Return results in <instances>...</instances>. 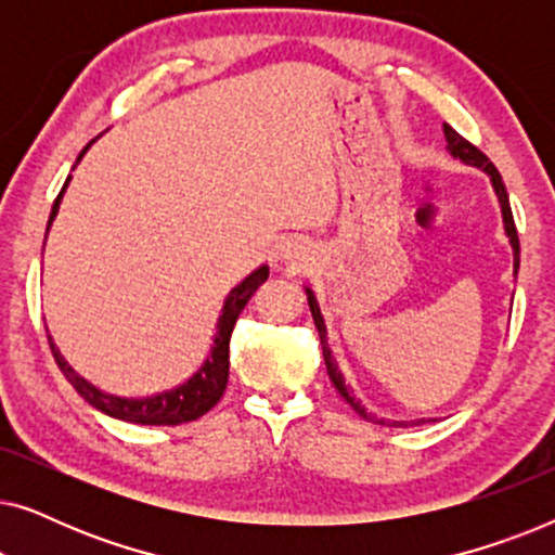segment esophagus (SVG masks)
Masks as SVG:
<instances>
[{
	"instance_id": "1",
	"label": "esophagus",
	"mask_w": 555,
	"mask_h": 555,
	"mask_svg": "<svg viewBox=\"0 0 555 555\" xmlns=\"http://www.w3.org/2000/svg\"><path fill=\"white\" fill-rule=\"evenodd\" d=\"M283 260L291 264L293 270H306L308 264H310V260H313V257H310V247L306 245V242L291 240L283 247Z\"/></svg>"
}]
</instances>
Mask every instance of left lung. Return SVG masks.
Instances as JSON below:
<instances>
[{
    "mask_svg": "<svg viewBox=\"0 0 555 555\" xmlns=\"http://www.w3.org/2000/svg\"><path fill=\"white\" fill-rule=\"evenodd\" d=\"M444 139H447V151H450L452 158H460L462 164L467 166H475V169H482L485 173L490 177V184L495 189V196L500 202V211H503V227H505V234L511 237V247H513V275L518 278V268H520V242H518V230H515V222H513V211H511V199H507V192H505V184H503V177H500V171L492 166V162L488 156L482 154L480 149L473 146V143L462 139V135L454 131L452 126L444 124ZM306 295H308V306H310V313H313V321H315V328H318V336H321V348H323V359H325V369H328V376H331V384L336 386V391L344 397L348 404L353 406V412L363 416L366 422H374V424H384V420H378L376 414L366 412V406L361 404L359 399L353 397L351 386L346 384L344 374H340L336 359H333L331 353V346H328V331H325V321H323V313L321 308H318V300H315V293L306 287ZM409 424L414 422H389V427H409Z\"/></svg>",
    "mask_w": 555,
    "mask_h": 555,
    "instance_id": "obj_1",
    "label": "left lung"
}]
</instances>
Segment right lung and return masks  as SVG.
<instances>
[{"mask_svg": "<svg viewBox=\"0 0 555 555\" xmlns=\"http://www.w3.org/2000/svg\"><path fill=\"white\" fill-rule=\"evenodd\" d=\"M95 139L88 143L86 149L80 151L78 162L86 156V151L93 146ZM75 162V164H78ZM75 169V166H73ZM67 184H70V177H67L63 192L57 194L55 204H52L50 219H48V232L52 222H55L60 202H63V194ZM48 237V234H44ZM270 275L268 264H260L255 272L242 280L240 285H234L230 295L224 298L222 306V315L217 321V333H215V344H211V351L196 374L192 378H186L184 384L173 386L169 391L154 393V397H143V399H133V397H116V393H108L103 389H98L82 378L78 371H75L70 363L65 361V356L60 353V348L55 346V340L48 333L52 356H55L60 371H63L67 382L73 384V389L80 393L82 399L88 401L90 406H95L98 412L113 416V420H124V422H133V424H154V427H173V424H184V422H194L209 412L211 406L222 399V393L227 389V378H230V338H232V328L237 323V318L242 313V308L247 306L249 298L257 293L264 280Z\"/></svg>", "mask_w": 555, "mask_h": 555, "instance_id": "1", "label": "right lung"}]
</instances>
